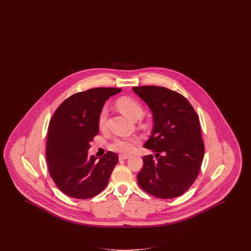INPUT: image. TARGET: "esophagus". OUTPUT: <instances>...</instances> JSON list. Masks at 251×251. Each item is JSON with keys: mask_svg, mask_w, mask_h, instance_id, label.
I'll use <instances>...</instances> for the list:
<instances>
[{"mask_svg": "<svg viewBox=\"0 0 251 251\" xmlns=\"http://www.w3.org/2000/svg\"><path fill=\"white\" fill-rule=\"evenodd\" d=\"M131 156L130 155H126V154H120V156H119V159L120 160H126V159H129Z\"/></svg>", "mask_w": 251, "mask_h": 251, "instance_id": "obj_1", "label": "esophagus"}]
</instances>
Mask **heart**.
<instances>
[{
	"label": "heart",
	"mask_w": 251,
	"mask_h": 251,
	"mask_svg": "<svg viewBox=\"0 0 251 251\" xmlns=\"http://www.w3.org/2000/svg\"><path fill=\"white\" fill-rule=\"evenodd\" d=\"M117 105L120 111L125 114L127 117L131 118L132 120L138 119L142 113H143V108L141 104L134 99L130 98V97H122L118 100ZM107 118V109L102 108L101 111L100 112L99 119H98V124L100 128H103L105 121ZM140 139L137 136H132V137H118L116 138L111 145L110 149L112 151H118L120 153H131L133 151L135 145L139 143Z\"/></svg>",
	"instance_id": "heart-1"
}]
</instances>
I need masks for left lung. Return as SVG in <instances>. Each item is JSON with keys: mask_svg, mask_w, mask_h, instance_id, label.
<instances>
[{"mask_svg": "<svg viewBox=\"0 0 251 251\" xmlns=\"http://www.w3.org/2000/svg\"><path fill=\"white\" fill-rule=\"evenodd\" d=\"M151 108L153 129L146 149L155 152L143 158L137 181L144 191L159 199H173L187 191L197 179L204 156L198 114L178 92L166 87H132Z\"/></svg>", "mask_w": 251, "mask_h": 251, "instance_id": "1", "label": "left lung"}]
</instances>
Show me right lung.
Wrapping results in <instances>:
<instances>
[{"label":"right lung","mask_w":251,"mask_h":251,"mask_svg":"<svg viewBox=\"0 0 251 251\" xmlns=\"http://www.w3.org/2000/svg\"><path fill=\"white\" fill-rule=\"evenodd\" d=\"M121 88L97 87L75 93L65 100L50 120L46 145L49 173L60 191L86 200L102 191L119 162L107 151L97 161L87 154L99 132L100 112L111 96Z\"/></svg>","instance_id":"right-lung-1"}]
</instances>
